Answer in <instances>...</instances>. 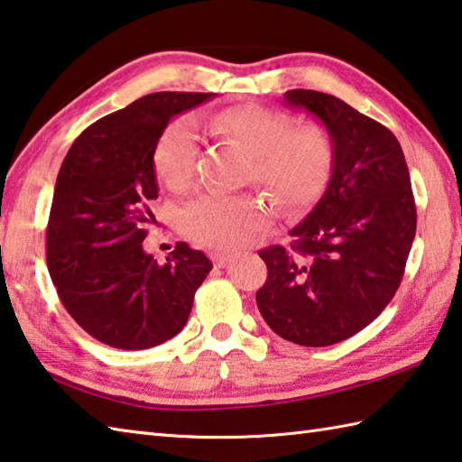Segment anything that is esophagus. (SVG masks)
Instances as JSON below:
<instances>
[{
  "instance_id": "obj_1",
  "label": "esophagus",
  "mask_w": 462,
  "mask_h": 462,
  "mask_svg": "<svg viewBox=\"0 0 462 462\" xmlns=\"http://www.w3.org/2000/svg\"><path fill=\"white\" fill-rule=\"evenodd\" d=\"M209 259H211L217 267H223L225 263H227V261L231 259V255H229V253H223V251H211V253H209Z\"/></svg>"
}]
</instances>
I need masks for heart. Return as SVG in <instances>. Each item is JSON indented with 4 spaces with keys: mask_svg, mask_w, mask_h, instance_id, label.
I'll return each instance as SVG.
<instances>
[{
    "mask_svg": "<svg viewBox=\"0 0 462 462\" xmlns=\"http://www.w3.org/2000/svg\"><path fill=\"white\" fill-rule=\"evenodd\" d=\"M213 127L249 149L255 162L251 179L283 209H305L323 195L335 165V141L323 125H295L291 113L251 103L217 113ZM199 149L195 121H173L155 147L159 177L175 191L187 189L197 177ZM269 217V207L253 195L205 193L181 211V229L201 247L225 251L247 245Z\"/></svg>",
    "mask_w": 462,
    "mask_h": 462,
    "instance_id": "b5f03b06",
    "label": "heart"
}]
</instances>
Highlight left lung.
<instances>
[{"mask_svg":"<svg viewBox=\"0 0 462 462\" xmlns=\"http://www.w3.org/2000/svg\"><path fill=\"white\" fill-rule=\"evenodd\" d=\"M283 101L323 121L335 165L321 201L291 229V247L259 251L267 281L257 307L279 337L328 346L363 331L397 293L417 233L415 197L399 141L379 121L313 89Z\"/></svg>","mask_w":462,"mask_h":462,"instance_id":"8db88e82","label":"left lung"}]
</instances>
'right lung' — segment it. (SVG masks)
<instances>
[{"instance_id": "obj_1", "label": "right lung", "mask_w": 462, "mask_h": 462, "mask_svg": "<svg viewBox=\"0 0 462 462\" xmlns=\"http://www.w3.org/2000/svg\"><path fill=\"white\" fill-rule=\"evenodd\" d=\"M213 93L159 91L97 119L65 155L45 233L47 269L83 331L124 351L152 349L189 319L195 291L213 269L179 241L159 265L141 243L155 221L153 155L179 113Z\"/></svg>"}]
</instances>
